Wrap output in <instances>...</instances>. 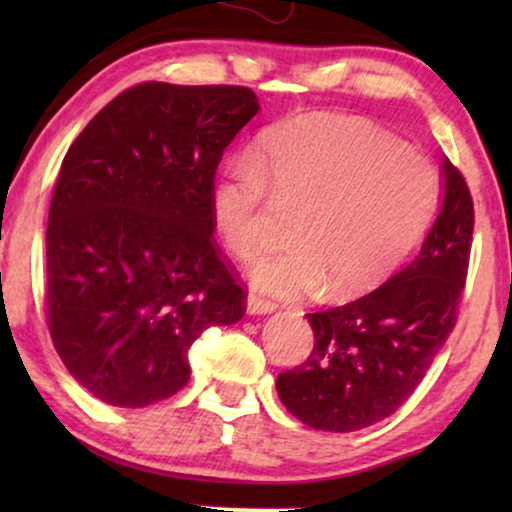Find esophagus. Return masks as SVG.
Here are the masks:
<instances>
[{
  "label": "esophagus",
  "mask_w": 512,
  "mask_h": 512,
  "mask_svg": "<svg viewBox=\"0 0 512 512\" xmlns=\"http://www.w3.org/2000/svg\"><path fill=\"white\" fill-rule=\"evenodd\" d=\"M275 307L277 305L272 303V300H265L261 296H256V293H249V298H247L249 314H268V312L275 310Z\"/></svg>",
  "instance_id": "esophagus-1"
}]
</instances>
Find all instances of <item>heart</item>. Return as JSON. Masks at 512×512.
Segmentation results:
<instances>
[{"instance_id":"obj_1","label":"heart","mask_w":512,"mask_h":512,"mask_svg":"<svg viewBox=\"0 0 512 512\" xmlns=\"http://www.w3.org/2000/svg\"><path fill=\"white\" fill-rule=\"evenodd\" d=\"M438 200L440 174L422 151L335 114L265 130L254 156L223 165L209 193L216 233L240 258L272 240L277 207L296 209V242L251 268L258 289L279 298L319 284L333 298L375 289L429 228Z\"/></svg>"}]
</instances>
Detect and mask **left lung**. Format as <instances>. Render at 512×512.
<instances>
[{
	"mask_svg": "<svg viewBox=\"0 0 512 512\" xmlns=\"http://www.w3.org/2000/svg\"><path fill=\"white\" fill-rule=\"evenodd\" d=\"M443 177V207L415 261L352 303L307 314L314 347L305 363L277 375V394L312 429L349 433L394 415L457 324L473 198L450 160Z\"/></svg>",
	"mask_w": 512,
	"mask_h": 512,
	"instance_id": "1",
	"label": "left lung"
}]
</instances>
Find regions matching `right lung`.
Listing matches in <instances>:
<instances>
[{"instance_id":"add662e5","label":"right lung","mask_w":512,"mask_h":512,"mask_svg":"<svg viewBox=\"0 0 512 512\" xmlns=\"http://www.w3.org/2000/svg\"><path fill=\"white\" fill-rule=\"evenodd\" d=\"M247 86L146 81L62 160L46 228V319L81 387L146 408L186 387L188 349L235 324L247 289L214 240L223 149L258 114Z\"/></svg>"}]
</instances>
